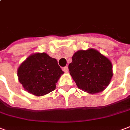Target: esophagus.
<instances>
[{"instance_id":"obj_1","label":"esophagus","mask_w":130,"mask_h":130,"mask_svg":"<svg viewBox=\"0 0 130 130\" xmlns=\"http://www.w3.org/2000/svg\"><path fill=\"white\" fill-rule=\"evenodd\" d=\"M65 73H69V68H68V66H66V67H64V69H63Z\"/></svg>"}]
</instances>
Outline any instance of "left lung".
Listing matches in <instances>:
<instances>
[{"label":"left lung","instance_id":"left-lung-1","mask_svg":"<svg viewBox=\"0 0 130 130\" xmlns=\"http://www.w3.org/2000/svg\"><path fill=\"white\" fill-rule=\"evenodd\" d=\"M69 65V72L79 89L95 94L106 89L113 76L112 64L94 48L77 51Z\"/></svg>","mask_w":130,"mask_h":130}]
</instances>
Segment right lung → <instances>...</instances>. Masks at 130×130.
Returning a JSON list of instances; mask_svg holds the SVG:
<instances>
[{"label":"right lung","mask_w":130,"mask_h":130,"mask_svg":"<svg viewBox=\"0 0 130 130\" xmlns=\"http://www.w3.org/2000/svg\"><path fill=\"white\" fill-rule=\"evenodd\" d=\"M64 74L57 59L46 53L31 54L18 69V81L24 89L35 96H44L54 90Z\"/></svg>","instance_id":"obj_1"}]
</instances>
